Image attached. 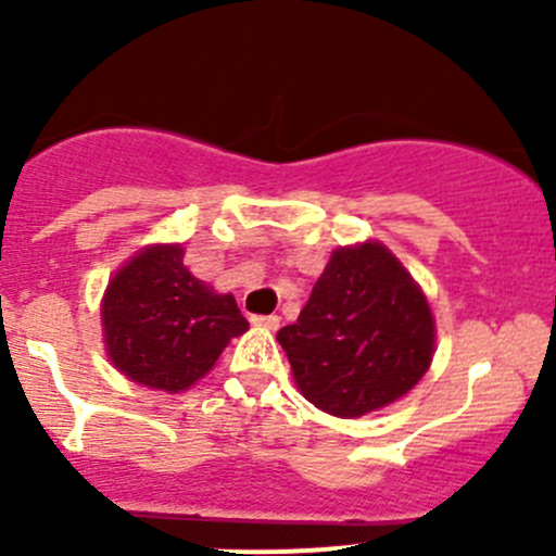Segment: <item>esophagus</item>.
Here are the masks:
<instances>
[{
  "mask_svg": "<svg viewBox=\"0 0 556 556\" xmlns=\"http://www.w3.org/2000/svg\"><path fill=\"white\" fill-rule=\"evenodd\" d=\"M252 325H257V328H266V330H277L279 317L277 314H255V317H252Z\"/></svg>",
  "mask_w": 556,
  "mask_h": 556,
  "instance_id": "obj_1",
  "label": "esophagus"
}]
</instances>
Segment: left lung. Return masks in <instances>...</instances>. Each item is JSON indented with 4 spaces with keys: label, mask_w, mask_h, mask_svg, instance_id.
<instances>
[{
    "label": "left lung",
    "mask_w": 556,
    "mask_h": 556,
    "mask_svg": "<svg viewBox=\"0 0 556 556\" xmlns=\"http://www.w3.org/2000/svg\"><path fill=\"white\" fill-rule=\"evenodd\" d=\"M301 395L355 419L406 395L430 368L435 323L412 274L379 242L339 247L299 323L277 333Z\"/></svg>",
    "instance_id": "left-lung-1"
}]
</instances>
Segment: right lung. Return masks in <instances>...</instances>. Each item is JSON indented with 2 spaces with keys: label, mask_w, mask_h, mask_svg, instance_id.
Listing matches in <instances>:
<instances>
[{
  "label": "right lung",
  "mask_w": 556,
  "mask_h": 556,
  "mask_svg": "<svg viewBox=\"0 0 556 556\" xmlns=\"http://www.w3.org/2000/svg\"><path fill=\"white\" fill-rule=\"evenodd\" d=\"M179 244H153L131 257L102 299L104 346L131 382L182 392L212 371L250 323L231 293H215L182 263Z\"/></svg>",
  "instance_id": "right-lung-1"
}]
</instances>
